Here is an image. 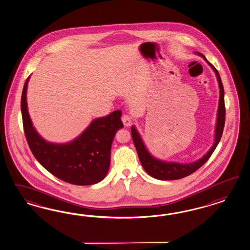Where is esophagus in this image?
I'll return each mask as SVG.
<instances>
[{
    "instance_id": "obj_1",
    "label": "esophagus",
    "mask_w": 250,
    "mask_h": 250,
    "mask_svg": "<svg viewBox=\"0 0 250 250\" xmlns=\"http://www.w3.org/2000/svg\"><path fill=\"white\" fill-rule=\"evenodd\" d=\"M122 121L124 123V125L125 126V127H128L130 126L131 125H132V118L128 116V115H124L123 117H122Z\"/></svg>"
}]
</instances>
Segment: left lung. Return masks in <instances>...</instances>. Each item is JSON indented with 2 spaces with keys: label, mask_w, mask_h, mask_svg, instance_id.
<instances>
[{
  "label": "left lung",
  "mask_w": 250,
  "mask_h": 250,
  "mask_svg": "<svg viewBox=\"0 0 250 250\" xmlns=\"http://www.w3.org/2000/svg\"><path fill=\"white\" fill-rule=\"evenodd\" d=\"M195 54L201 56L205 61L208 62L210 67L213 69V71L216 74V79L218 82V87H219V102H218V109H217V115H216V129H215V141L212 146V147L208 150L207 154L203 155L202 157L196 161L192 163L167 162L163 161L158 158L151 155L148 149L146 148L145 143L143 141L142 137L138 133L137 129L135 125L131 127V135L133 137V141L135 144V148L138 154V157L140 159V162L142 164L143 167L146 171L149 176L154 177L158 180H176L180 179L183 177L189 176L196 172V170L200 168L208 160L213 152L215 151L218 143L220 141V138L222 136L224 125H225V118H226V109H225V101H224V87H223L222 82L220 75L218 74L217 70L207 60L205 55L200 53Z\"/></svg>",
  "instance_id": "8db88e82"
}]
</instances>
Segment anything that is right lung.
Returning a JSON list of instances; mask_svg holds the SVG:
<instances>
[{
    "mask_svg": "<svg viewBox=\"0 0 250 250\" xmlns=\"http://www.w3.org/2000/svg\"><path fill=\"white\" fill-rule=\"evenodd\" d=\"M24 83L21 99L22 124L28 145L34 157L52 175L64 182L77 186H89L102 181L110 167L111 146L115 133L124 125L122 112L91 122L81 135L64 144L48 142L33 125L28 113V82Z\"/></svg>",
    "mask_w": 250,
    "mask_h": 250,
    "instance_id": "right-lung-1",
    "label": "right lung"
}]
</instances>
